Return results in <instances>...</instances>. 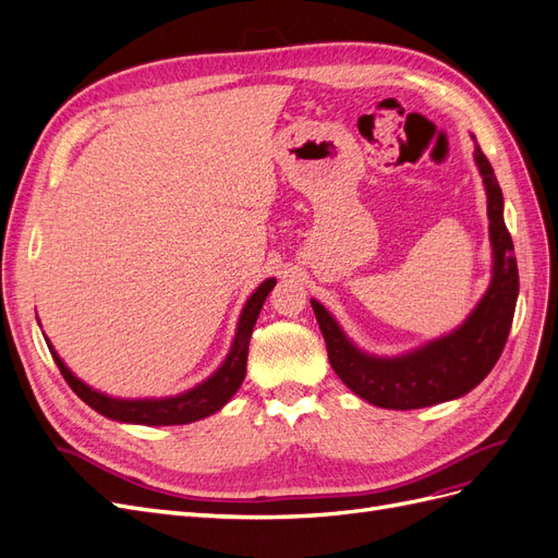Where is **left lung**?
Listing matches in <instances>:
<instances>
[{
  "mask_svg": "<svg viewBox=\"0 0 558 558\" xmlns=\"http://www.w3.org/2000/svg\"><path fill=\"white\" fill-rule=\"evenodd\" d=\"M488 197V232L494 244V279L465 324L402 359H373L353 347L332 316L312 300L330 365L353 393L386 410H418L472 391L496 365L512 328L519 272L512 238L502 221V193L494 167L475 146Z\"/></svg>",
  "mask_w": 558,
  "mask_h": 558,
  "instance_id": "8db88e82",
  "label": "left lung"
}]
</instances>
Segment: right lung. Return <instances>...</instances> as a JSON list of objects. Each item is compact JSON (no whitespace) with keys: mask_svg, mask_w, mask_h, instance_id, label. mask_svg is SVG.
Masks as SVG:
<instances>
[{"mask_svg":"<svg viewBox=\"0 0 558 558\" xmlns=\"http://www.w3.org/2000/svg\"><path fill=\"white\" fill-rule=\"evenodd\" d=\"M275 279H267L258 286V291L253 293L246 302L242 312L238 335H234L232 349L228 353L226 363L218 367L205 384L195 386L193 391L177 396V398H165V400H116L109 396H102L93 391L90 386L76 379L66 365L60 361L58 353L53 351L48 342L50 353H53V361L60 367L64 381L70 384L72 391L86 402L99 414H105L116 421H128V424H144V426H181L191 424V421H199L214 412H218L223 404L238 393V388L244 381L246 375V356H248V340L251 330L256 326V318L263 310V302L267 293L275 289Z\"/></svg>","mask_w":558,"mask_h":558,"instance_id":"1","label":"right lung"}]
</instances>
